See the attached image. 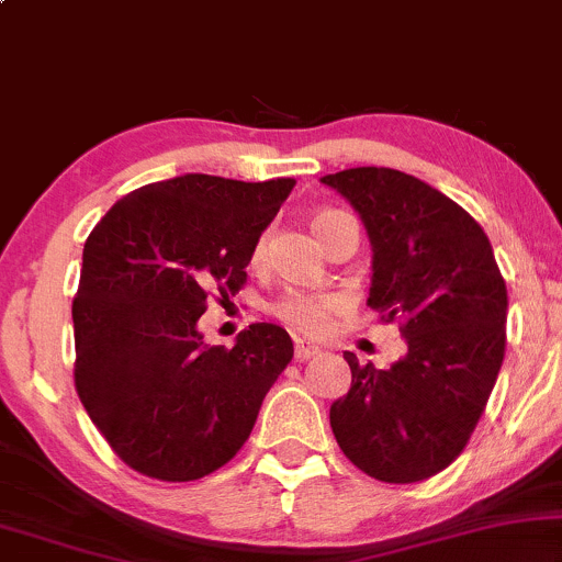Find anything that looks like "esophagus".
I'll return each instance as SVG.
<instances>
[{
    "mask_svg": "<svg viewBox=\"0 0 562 562\" xmlns=\"http://www.w3.org/2000/svg\"><path fill=\"white\" fill-rule=\"evenodd\" d=\"M314 356H319V346H311L306 340H295V361H308Z\"/></svg>",
    "mask_w": 562,
    "mask_h": 562,
    "instance_id": "obj_1",
    "label": "esophagus"
}]
</instances>
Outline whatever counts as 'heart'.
<instances>
[{
  "instance_id": "b5f03b06",
  "label": "heart",
  "mask_w": 562,
  "mask_h": 562,
  "mask_svg": "<svg viewBox=\"0 0 562 562\" xmlns=\"http://www.w3.org/2000/svg\"><path fill=\"white\" fill-rule=\"evenodd\" d=\"M342 212H322L316 214L314 220V233L319 229L324 222H329L333 216ZM263 248H267V238H259L254 246V263L263 259ZM337 308V301L333 295H306V293H290L285 299L277 301L274 314L280 316L282 322L288 324L290 329H295L299 335H319L324 327H327L329 314Z\"/></svg>"
}]
</instances>
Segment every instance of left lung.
Masks as SVG:
<instances>
[{
  "label": "left lung",
  "instance_id": "1",
  "mask_svg": "<svg viewBox=\"0 0 562 562\" xmlns=\"http://www.w3.org/2000/svg\"><path fill=\"white\" fill-rule=\"evenodd\" d=\"M371 240L367 306L401 322L390 369L346 350L350 390L329 408L335 439L363 474L411 484L461 456L505 356L508 290L482 225L424 180L390 167L324 175Z\"/></svg>",
  "mask_w": 562,
  "mask_h": 562
}]
</instances>
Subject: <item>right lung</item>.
<instances>
[{"label":"right lung","mask_w":562,"mask_h":562,"mask_svg":"<svg viewBox=\"0 0 562 562\" xmlns=\"http://www.w3.org/2000/svg\"><path fill=\"white\" fill-rule=\"evenodd\" d=\"M293 186L180 175L127 193L88 235L72 299L76 390L138 474L193 482L222 469L293 358L277 324H251L233 348L204 346L195 327L212 290L227 299L246 285Z\"/></svg>","instance_id":"right-lung-1"}]
</instances>
